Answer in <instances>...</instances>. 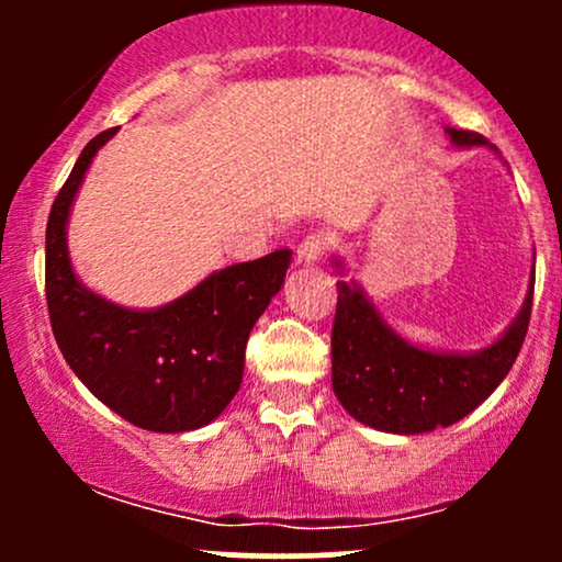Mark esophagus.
<instances>
[{"label":"esophagus","instance_id":"esophagus-1","mask_svg":"<svg viewBox=\"0 0 562 562\" xmlns=\"http://www.w3.org/2000/svg\"><path fill=\"white\" fill-rule=\"evenodd\" d=\"M325 248H327V243L322 235L303 237L299 250H295V261L303 263V267H308V263H317L322 259V254H325Z\"/></svg>","mask_w":562,"mask_h":562}]
</instances>
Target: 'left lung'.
<instances>
[{"mask_svg":"<svg viewBox=\"0 0 562 562\" xmlns=\"http://www.w3.org/2000/svg\"><path fill=\"white\" fill-rule=\"evenodd\" d=\"M449 145L488 147L481 134L447 126ZM340 277L351 269L333 256ZM533 274L515 319L479 351H436L396 333L357 280H338L333 325V391L357 423L383 434L417 436L449 428L492 396L524 346L531 319Z\"/></svg>","mask_w":562,"mask_h":562,"instance_id":"1","label":"left lung"}]
</instances>
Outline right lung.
<instances>
[{"label":"right lung","mask_w":562,"mask_h":562,"mask_svg":"<svg viewBox=\"0 0 562 562\" xmlns=\"http://www.w3.org/2000/svg\"><path fill=\"white\" fill-rule=\"evenodd\" d=\"M119 128L97 134L57 192L47 222V306L76 378L137 428L187 434L214 423L243 383L245 344L285 285L293 254L216 269L164 306L132 308L102 299L76 274L68 222L89 166Z\"/></svg>","instance_id":"right-lung-1"}]
</instances>
